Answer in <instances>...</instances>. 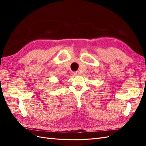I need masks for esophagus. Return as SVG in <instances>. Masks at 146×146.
Listing matches in <instances>:
<instances>
[{
  "label": "esophagus",
  "mask_w": 146,
  "mask_h": 146,
  "mask_svg": "<svg viewBox=\"0 0 146 146\" xmlns=\"http://www.w3.org/2000/svg\"><path fill=\"white\" fill-rule=\"evenodd\" d=\"M79 75H80V73H79L78 72H72V76H79Z\"/></svg>",
  "instance_id": "34e87169"
}]
</instances>
